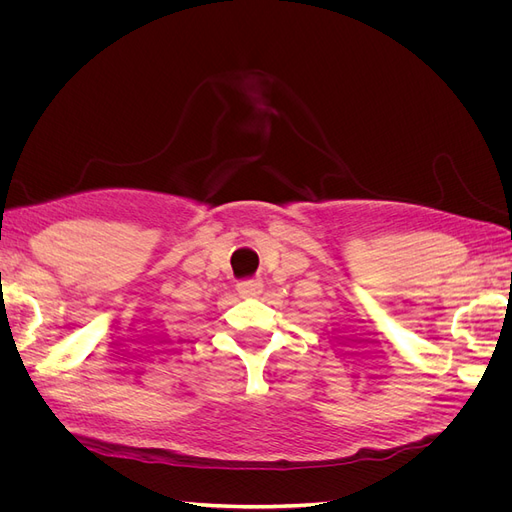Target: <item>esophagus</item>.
Segmentation results:
<instances>
[{
    "instance_id": "1",
    "label": "esophagus",
    "mask_w": 512,
    "mask_h": 512,
    "mask_svg": "<svg viewBox=\"0 0 512 512\" xmlns=\"http://www.w3.org/2000/svg\"><path fill=\"white\" fill-rule=\"evenodd\" d=\"M262 286L265 284H262L260 280H243L237 284V292L241 294V297L250 299V297H258V294L262 292Z\"/></svg>"
}]
</instances>
